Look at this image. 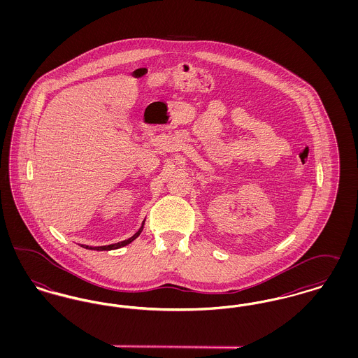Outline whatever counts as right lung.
Returning a JSON list of instances; mask_svg holds the SVG:
<instances>
[{
    "label": "right lung",
    "mask_w": 358,
    "mask_h": 358,
    "mask_svg": "<svg viewBox=\"0 0 358 358\" xmlns=\"http://www.w3.org/2000/svg\"><path fill=\"white\" fill-rule=\"evenodd\" d=\"M143 225H145V220L142 222V225H141V228L136 231V234L131 236V238H126V240H123V241H120V243H114V244H108V245H98V247H92V245H85V244H80V247H83V248H87V250H94V251H111V250H118L120 247H124V245H127V244H130L131 241H134L139 235H141V232H142V229H143Z\"/></svg>",
    "instance_id": "obj_1"
}]
</instances>
